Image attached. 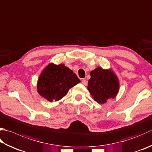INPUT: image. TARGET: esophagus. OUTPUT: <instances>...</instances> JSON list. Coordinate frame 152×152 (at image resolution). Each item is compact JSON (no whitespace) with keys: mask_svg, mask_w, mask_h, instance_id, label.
I'll return each mask as SVG.
<instances>
[{"mask_svg":"<svg viewBox=\"0 0 152 152\" xmlns=\"http://www.w3.org/2000/svg\"><path fill=\"white\" fill-rule=\"evenodd\" d=\"M82 83L84 85H87V81H86V79H82Z\"/></svg>","mask_w":152,"mask_h":152,"instance_id":"obj_1","label":"esophagus"}]
</instances>
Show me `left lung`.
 Wrapping results in <instances>:
<instances>
[{"label": "left lung", "instance_id": "obj_1", "mask_svg": "<svg viewBox=\"0 0 152 152\" xmlns=\"http://www.w3.org/2000/svg\"><path fill=\"white\" fill-rule=\"evenodd\" d=\"M88 90L95 101L104 104L107 100L115 98L119 91L118 77L112 69L97 67L91 71Z\"/></svg>", "mask_w": 152, "mask_h": 152}]
</instances>
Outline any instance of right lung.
<instances>
[{
  "label": "right lung",
  "mask_w": 152,
  "mask_h": 152,
  "mask_svg": "<svg viewBox=\"0 0 152 152\" xmlns=\"http://www.w3.org/2000/svg\"><path fill=\"white\" fill-rule=\"evenodd\" d=\"M79 83L80 80L69 68L64 64L55 65L51 63L39 75L37 89L38 93L48 101H58Z\"/></svg>",
  "instance_id": "1"
}]
</instances>
